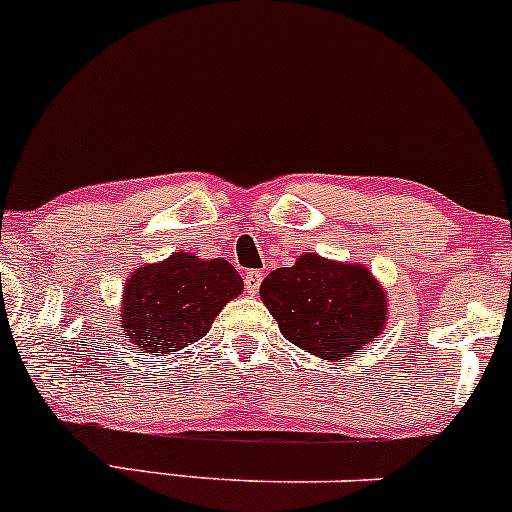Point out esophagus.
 I'll return each instance as SVG.
<instances>
[{
  "instance_id": "1",
  "label": "esophagus",
  "mask_w": 512,
  "mask_h": 512,
  "mask_svg": "<svg viewBox=\"0 0 512 512\" xmlns=\"http://www.w3.org/2000/svg\"><path fill=\"white\" fill-rule=\"evenodd\" d=\"M262 279H265V274L260 272V269H250V272H245V277H243V282H245V291L250 296H255L257 291H260V284H262Z\"/></svg>"
}]
</instances>
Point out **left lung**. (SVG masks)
<instances>
[{
    "label": "left lung",
    "mask_w": 512,
    "mask_h": 512,
    "mask_svg": "<svg viewBox=\"0 0 512 512\" xmlns=\"http://www.w3.org/2000/svg\"><path fill=\"white\" fill-rule=\"evenodd\" d=\"M260 299L286 340L323 359L357 352L386 320L384 291L369 269L328 262L313 252L294 267L269 272Z\"/></svg>",
    "instance_id": "8db88e82"
}]
</instances>
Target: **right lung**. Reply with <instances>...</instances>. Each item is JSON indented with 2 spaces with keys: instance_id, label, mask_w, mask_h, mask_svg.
<instances>
[{
  "instance_id": "1",
  "label": "right lung",
  "mask_w": 512,
  "mask_h": 512,
  "mask_svg": "<svg viewBox=\"0 0 512 512\" xmlns=\"http://www.w3.org/2000/svg\"><path fill=\"white\" fill-rule=\"evenodd\" d=\"M243 291L226 260L174 252L160 265L140 267L123 291L121 328L136 350L174 355L209 333L213 318Z\"/></svg>"
}]
</instances>
